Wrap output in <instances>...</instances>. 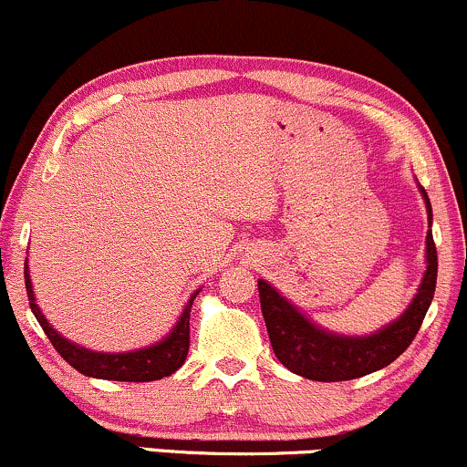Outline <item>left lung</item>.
Returning <instances> with one entry per match:
<instances>
[{"label": "left lung", "instance_id": "1", "mask_svg": "<svg viewBox=\"0 0 467 467\" xmlns=\"http://www.w3.org/2000/svg\"><path fill=\"white\" fill-rule=\"evenodd\" d=\"M420 188L424 199L429 227L432 224V207L426 190ZM437 284V249L432 232L426 234V271L418 293L407 310L380 330L363 334H338L317 326L293 301H288L266 279H257L262 317H265L268 338L277 360L293 374L317 382H341L374 374L391 365L418 334L421 321L435 295Z\"/></svg>", "mask_w": 467, "mask_h": 467}]
</instances>
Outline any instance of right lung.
I'll list each match as a JSON object with an SVG mask.
<instances>
[{
  "label": "right lung",
  "mask_w": 467,
  "mask_h": 467,
  "mask_svg": "<svg viewBox=\"0 0 467 467\" xmlns=\"http://www.w3.org/2000/svg\"><path fill=\"white\" fill-rule=\"evenodd\" d=\"M24 277L32 315L36 317L38 326H41L43 332L47 334L54 349H57L76 371H80L82 376L118 382H152L161 380V378L166 376H172L174 371L185 363V356H188L190 349V310L196 295L201 293V288L190 295L188 304H185L183 312L179 315L177 323H174L172 330H170L161 341L146 345V348L140 349H130V352H93L89 348L71 343L69 338H65L63 334H58L52 326H49L46 315H43L36 304L27 262L24 266Z\"/></svg>",
  "instance_id": "1"
}]
</instances>
